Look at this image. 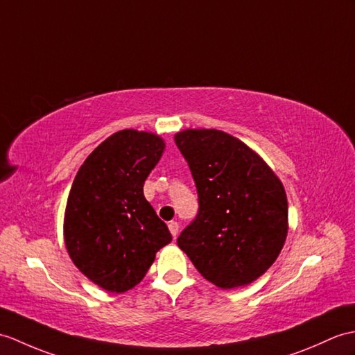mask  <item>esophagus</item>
Here are the masks:
<instances>
[{
    "instance_id": "34e87169",
    "label": "esophagus",
    "mask_w": 355,
    "mask_h": 355,
    "mask_svg": "<svg viewBox=\"0 0 355 355\" xmlns=\"http://www.w3.org/2000/svg\"><path fill=\"white\" fill-rule=\"evenodd\" d=\"M168 227H169V232H171V234L175 237V236L178 234V230H180L178 222H175V220H171L169 224H168Z\"/></svg>"
}]
</instances>
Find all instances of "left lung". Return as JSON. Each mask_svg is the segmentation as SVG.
I'll list each match as a JSON object with an SVG mask.
<instances>
[{
  "label": "left lung",
  "mask_w": 355,
  "mask_h": 355,
  "mask_svg": "<svg viewBox=\"0 0 355 355\" xmlns=\"http://www.w3.org/2000/svg\"><path fill=\"white\" fill-rule=\"evenodd\" d=\"M198 191V215L177 243L198 272L220 289L255 282L286 242L287 196L257 153L219 130L175 135Z\"/></svg>",
  "instance_id": "8db88e82"
}]
</instances>
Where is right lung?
Returning a JSON list of instances; mask_svg holds the SVG:
<instances>
[{"label": "right lung", "mask_w": 355, "mask_h": 355, "mask_svg": "<svg viewBox=\"0 0 355 355\" xmlns=\"http://www.w3.org/2000/svg\"><path fill=\"white\" fill-rule=\"evenodd\" d=\"M163 151L160 136L121 130L90 153L73 178L63 222L66 250L81 274L107 292L133 289L172 241L144 196Z\"/></svg>", "instance_id": "1"}]
</instances>
